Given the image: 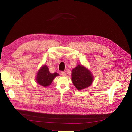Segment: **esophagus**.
<instances>
[{
    "label": "esophagus",
    "mask_w": 132,
    "mask_h": 132,
    "mask_svg": "<svg viewBox=\"0 0 132 132\" xmlns=\"http://www.w3.org/2000/svg\"><path fill=\"white\" fill-rule=\"evenodd\" d=\"M61 75H62V76H65L66 75V72H64V71H61Z\"/></svg>",
    "instance_id": "obj_1"
}]
</instances>
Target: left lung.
Wrapping results in <instances>:
<instances>
[{"label": "left lung", "mask_w": 132, "mask_h": 132, "mask_svg": "<svg viewBox=\"0 0 132 132\" xmlns=\"http://www.w3.org/2000/svg\"><path fill=\"white\" fill-rule=\"evenodd\" d=\"M71 77L74 86L79 90L90 86L93 80L91 72L80 65L72 69Z\"/></svg>", "instance_id": "left-lung-1"}]
</instances>
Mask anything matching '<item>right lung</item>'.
<instances>
[{
	"label": "right lung",
	"instance_id": "obj_1",
	"mask_svg": "<svg viewBox=\"0 0 132 132\" xmlns=\"http://www.w3.org/2000/svg\"><path fill=\"white\" fill-rule=\"evenodd\" d=\"M59 74L55 72L50 73L48 68L47 66L44 65L41 68L36 76L37 82L43 87L50 86L53 81L54 78L59 76Z\"/></svg>",
	"mask_w": 132,
	"mask_h": 132
}]
</instances>
